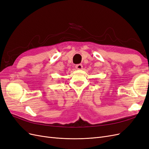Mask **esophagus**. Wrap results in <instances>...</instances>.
Listing matches in <instances>:
<instances>
[{
  "mask_svg": "<svg viewBox=\"0 0 149 149\" xmlns=\"http://www.w3.org/2000/svg\"><path fill=\"white\" fill-rule=\"evenodd\" d=\"M75 67L77 70H81V69H83V65H82L81 64H78L76 65Z\"/></svg>",
  "mask_w": 149,
  "mask_h": 149,
  "instance_id": "obj_1",
  "label": "esophagus"
}]
</instances>
